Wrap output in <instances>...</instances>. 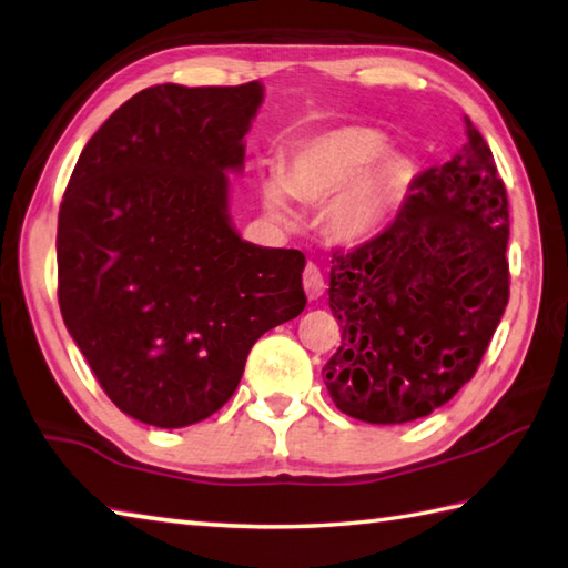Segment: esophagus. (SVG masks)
<instances>
[{
  "mask_svg": "<svg viewBox=\"0 0 568 568\" xmlns=\"http://www.w3.org/2000/svg\"><path fill=\"white\" fill-rule=\"evenodd\" d=\"M303 287H305V293H307L310 300H317V297H322V293H325L327 283H325V275H322L317 263H307L305 265Z\"/></svg>",
  "mask_w": 568,
  "mask_h": 568,
  "instance_id": "obj_1",
  "label": "esophagus"
}]
</instances>
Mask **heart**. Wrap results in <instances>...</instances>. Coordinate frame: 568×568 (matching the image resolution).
Returning <instances> with one entry per match:
<instances>
[{
    "mask_svg": "<svg viewBox=\"0 0 568 568\" xmlns=\"http://www.w3.org/2000/svg\"><path fill=\"white\" fill-rule=\"evenodd\" d=\"M384 138L372 128L347 125L310 140L287 164L283 184L265 182L263 199L275 216H287V192L305 202H328L327 229L339 241H362L382 226L398 196V170L379 158Z\"/></svg>",
    "mask_w": 568,
    "mask_h": 568,
    "instance_id": "b5f03b06",
    "label": "heart"
}]
</instances>
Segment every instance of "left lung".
Masks as SVG:
<instances>
[{"mask_svg":"<svg viewBox=\"0 0 568 568\" xmlns=\"http://www.w3.org/2000/svg\"><path fill=\"white\" fill-rule=\"evenodd\" d=\"M465 135L450 162L414 176L392 224L332 251L342 344L322 374L342 414L366 424H408L448 404L505 315L507 192L470 118Z\"/></svg>","mask_w":568,"mask_h":568,"instance_id":"left-lung-1","label":"left lung"}]
</instances>
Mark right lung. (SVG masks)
Returning a JSON list of instances; mask_svg holds the SVG:
<instances>
[{
    "label": "right lung",
    "mask_w": 568,
    "mask_h": 568,
    "mask_svg": "<svg viewBox=\"0 0 568 568\" xmlns=\"http://www.w3.org/2000/svg\"><path fill=\"white\" fill-rule=\"evenodd\" d=\"M263 100L243 85H152L88 140L59 209V305L98 384L158 428L236 392L265 332L305 310V255L241 241L226 170Z\"/></svg>",
    "instance_id": "add662e5"
}]
</instances>
